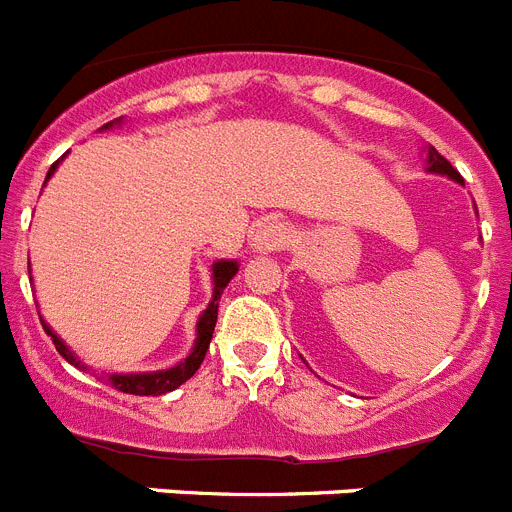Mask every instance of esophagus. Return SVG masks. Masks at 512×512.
<instances>
[{
  "mask_svg": "<svg viewBox=\"0 0 512 512\" xmlns=\"http://www.w3.org/2000/svg\"><path fill=\"white\" fill-rule=\"evenodd\" d=\"M292 243V230L282 223H264L256 228L251 238V246L256 253H274L282 251Z\"/></svg>",
  "mask_w": 512,
  "mask_h": 512,
  "instance_id": "1",
  "label": "esophagus"
}]
</instances>
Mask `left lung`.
Instances as JSON below:
<instances>
[{
    "label": "left lung",
    "mask_w": 512,
    "mask_h": 512,
    "mask_svg": "<svg viewBox=\"0 0 512 512\" xmlns=\"http://www.w3.org/2000/svg\"><path fill=\"white\" fill-rule=\"evenodd\" d=\"M428 171H431V174L449 176V179H454V182H461L459 171H456L454 166H451L449 161H446V158H443L433 146H428Z\"/></svg>",
    "instance_id": "left-lung-1"
}]
</instances>
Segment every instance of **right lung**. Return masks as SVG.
Wrapping results in <instances>:
<instances>
[{"label":"right lung","mask_w":512,"mask_h":512,"mask_svg":"<svg viewBox=\"0 0 512 512\" xmlns=\"http://www.w3.org/2000/svg\"><path fill=\"white\" fill-rule=\"evenodd\" d=\"M120 120L107 122L102 130L112 128V125H117ZM56 166H58V161L51 166V169H48L45 182L51 179L53 171H56ZM235 271H238V261H215V264H212V300H210V305H207V310L200 315V320H197V341H194L192 354H189L187 359L179 361V364L171 366V369H164V372L110 374V377H107V382H110L112 387H117L120 392H125V395H153L156 397V395H166V392L176 390L179 384H184L189 377H194V372H197L202 361H205L207 348H210L212 330H215V323H217V302H220V295H223V289L228 287L230 279L235 277ZM40 323H43L45 333L53 338V346H56V351L63 356V359L69 361V364L79 366V369H87V366L81 364V361L71 354V348L66 346V343L56 336V333H53L51 325L45 323L43 318H40Z\"/></svg>","instance_id":"obj_1"}]
</instances>
